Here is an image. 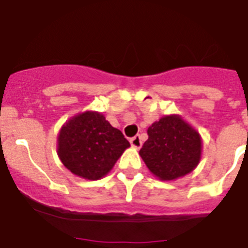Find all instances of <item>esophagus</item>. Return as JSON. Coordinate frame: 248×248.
<instances>
[{
	"mask_svg": "<svg viewBox=\"0 0 248 248\" xmlns=\"http://www.w3.org/2000/svg\"><path fill=\"white\" fill-rule=\"evenodd\" d=\"M130 143H131V145L134 148H140L141 147V144H143V141H141V138H140L139 135H136L130 139Z\"/></svg>",
	"mask_w": 248,
	"mask_h": 248,
	"instance_id": "obj_1",
	"label": "esophagus"
}]
</instances>
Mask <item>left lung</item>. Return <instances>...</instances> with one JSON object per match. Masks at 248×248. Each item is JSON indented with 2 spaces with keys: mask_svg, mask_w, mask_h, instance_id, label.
Returning <instances> with one entry per match:
<instances>
[{
  "mask_svg": "<svg viewBox=\"0 0 248 248\" xmlns=\"http://www.w3.org/2000/svg\"><path fill=\"white\" fill-rule=\"evenodd\" d=\"M201 135L180 116H165L148 128V140L139 155L153 175L175 180L192 172L200 163Z\"/></svg>",
  "mask_w": 248,
  "mask_h": 248,
  "instance_id": "8db88e82",
  "label": "left lung"
}]
</instances>
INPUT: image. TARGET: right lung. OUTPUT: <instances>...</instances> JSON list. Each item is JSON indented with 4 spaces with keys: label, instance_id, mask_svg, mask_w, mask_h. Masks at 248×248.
I'll use <instances>...</instances> for the list:
<instances>
[{
    "label": "right lung",
    "instance_id": "obj_1",
    "mask_svg": "<svg viewBox=\"0 0 248 248\" xmlns=\"http://www.w3.org/2000/svg\"><path fill=\"white\" fill-rule=\"evenodd\" d=\"M130 143L99 112H83L63 124L58 155L72 173L99 180L113 169Z\"/></svg>",
    "mask_w": 248,
    "mask_h": 248
}]
</instances>
